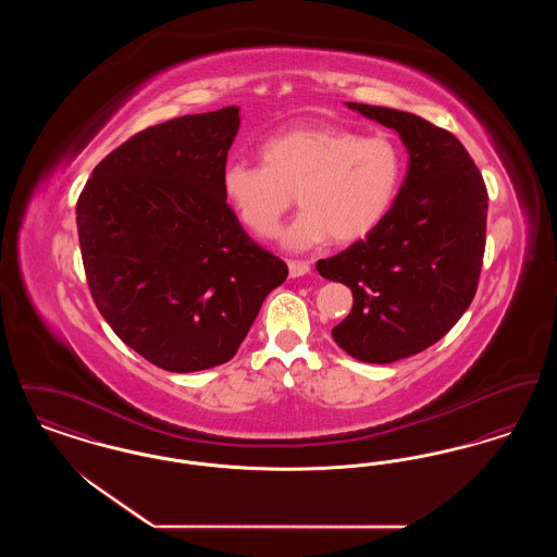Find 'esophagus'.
I'll list each match as a JSON object with an SVG mask.
<instances>
[{
    "label": "esophagus",
    "mask_w": 557,
    "mask_h": 557,
    "mask_svg": "<svg viewBox=\"0 0 557 557\" xmlns=\"http://www.w3.org/2000/svg\"><path fill=\"white\" fill-rule=\"evenodd\" d=\"M311 271V265L305 263V261H288V273L290 277H302Z\"/></svg>",
    "instance_id": "1"
}]
</instances>
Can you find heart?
I'll return each mask as SVG.
<instances>
[{
	"mask_svg": "<svg viewBox=\"0 0 557 557\" xmlns=\"http://www.w3.org/2000/svg\"><path fill=\"white\" fill-rule=\"evenodd\" d=\"M261 164L232 160L221 169V194L239 223L271 238L290 209H302L282 234L288 250L371 234L391 212L405 175V157L388 135H359L330 125H300L269 135Z\"/></svg>",
	"mask_w": 557,
	"mask_h": 557,
	"instance_id": "obj_1",
	"label": "heart"
}]
</instances>
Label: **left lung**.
<instances>
[{
	"label": "left lung",
	"mask_w": 557,
	"mask_h": 557,
	"mask_svg": "<svg viewBox=\"0 0 557 557\" xmlns=\"http://www.w3.org/2000/svg\"><path fill=\"white\" fill-rule=\"evenodd\" d=\"M398 133L409 164L384 221L345 252L319 261L321 277L352 292L332 336L363 363H395L438 343L476 294L488 196L461 141L422 116L346 102Z\"/></svg>",
	"instance_id": "1"
}]
</instances>
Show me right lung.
Returning <instances> with one entry per match:
<instances>
[{
  "instance_id": "add662e5",
  "label": "right lung",
  "mask_w": 557,
  "mask_h": 557,
  "mask_svg": "<svg viewBox=\"0 0 557 557\" xmlns=\"http://www.w3.org/2000/svg\"><path fill=\"white\" fill-rule=\"evenodd\" d=\"M239 108L148 127L102 160L81 191L87 284L114 330L162 370L230 361L288 267L246 236L221 194Z\"/></svg>"
}]
</instances>
